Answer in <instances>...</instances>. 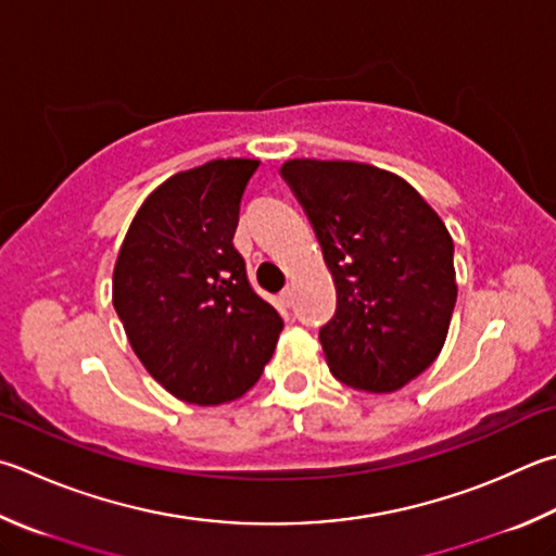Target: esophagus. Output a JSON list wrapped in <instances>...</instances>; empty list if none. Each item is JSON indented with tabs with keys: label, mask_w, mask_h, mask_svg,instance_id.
Here are the masks:
<instances>
[{
	"label": "esophagus",
	"mask_w": 556,
	"mask_h": 556,
	"mask_svg": "<svg viewBox=\"0 0 556 556\" xmlns=\"http://www.w3.org/2000/svg\"><path fill=\"white\" fill-rule=\"evenodd\" d=\"M291 304H294V289L287 287V289L279 294V306H281V308H291Z\"/></svg>",
	"instance_id": "obj_1"
}]
</instances>
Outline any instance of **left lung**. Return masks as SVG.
<instances>
[{
  "label": "left lung",
  "mask_w": 556,
  "mask_h": 556,
  "mask_svg": "<svg viewBox=\"0 0 556 556\" xmlns=\"http://www.w3.org/2000/svg\"><path fill=\"white\" fill-rule=\"evenodd\" d=\"M281 177L304 206L338 306L318 338L332 377L389 393L445 345L457 281L442 218L406 179L348 160H289Z\"/></svg>",
  "instance_id": "8db88e82"
}]
</instances>
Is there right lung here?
<instances>
[{"label":"right lung","instance_id":"obj_1","mask_svg":"<svg viewBox=\"0 0 556 556\" xmlns=\"http://www.w3.org/2000/svg\"><path fill=\"white\" fill-rule=\"evenodd\" d=\"M257 160H211L163 181L130 224L114 267V308L157 383L197 406L255 387L285 320L250 287L233 245Z\"/></svg>","mask_w":556,"mask_h":556}]
</instances>
